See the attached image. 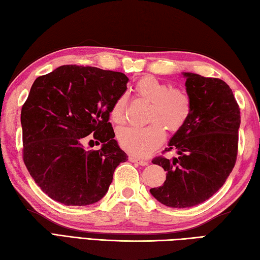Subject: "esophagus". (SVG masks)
Segmentation results:
<instances>
[{"mask_svg": "<svg viewBox=\"0 0 260 260\" xmlns=\"http://www.w3.org/2000/svg\"><path fill=\"white\" fill-rule=\"evenodd\" d=\"M128 159H129L131 162H134V164H137V165H140V166H146L147 165V161L139 159V157H136L134 155H129Z\"/></svg>", "mask_w": 260, "mask_h": 260, "instance_id": "obj_1", "label": "esophagus"}]
</instances>
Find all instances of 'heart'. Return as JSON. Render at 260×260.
<instances>
[{
  "label": "heart",
  "instance_id": "b5f03b06",
  "mask_svg": "<svg viewBox=\"0 0 260 260\" xmlns=\"http://www.w3.org/2000/svg\"><path fill=\"white\" fill-rule=\"evenodd\" d=\"M135 91L140 98L151 103L146 127H125L117 133L123 150L136 156H145L164 143L166 132L179 131L191 113V99L184 89L174 88L153 76H144L137 81ZM127 96H118L110 108V119L120 125L125 123Z\"/></svg>",
  "mask_w": 260,
  "mask_h": 260
}]
</instances>
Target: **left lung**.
Segmentation results:
<instances>
[{
    "instance_id": "obj_1",
    "label": "left lung",
    "mask_w": 260,
    "mask_h": 260,
    "mask_svg": "<svg viewBox=\"0 0 260 260\" xmlns=\"http://www.w3.org/2000/svg\"><path fill=\"white\" fill-rule=\"evenodd\" d=\"M184 76L191 113L166 149L179 156L152 160L167 177L164 185L150 189L161 204L176 208L201 204L224 185L237 161L240 127V108L224 81L195 73Z\"/></svg>"
}]
</instances>
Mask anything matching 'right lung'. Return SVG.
Returning <instances> with one entry per match:
<instances>
[{
    "label": "right lung",
    "mask_w": 260,
    "mask_h": 260,
    "mask_svg": "<svg viewBox=\"0 0 260 260\" xmlns=\"http://www.w3.org/2000/svg\"><path fill=\"white\" fill-rule=\"evenodd\" d=\"M127 82L124 73L78 65L35 80L21 109L23 162L52 200L85 206L108 191L117 166L128 157L108 121ZM90 134L103 143L100 150L84 149Z\"/></svg>",
    "instance_id": "1"
}]
</instances>
